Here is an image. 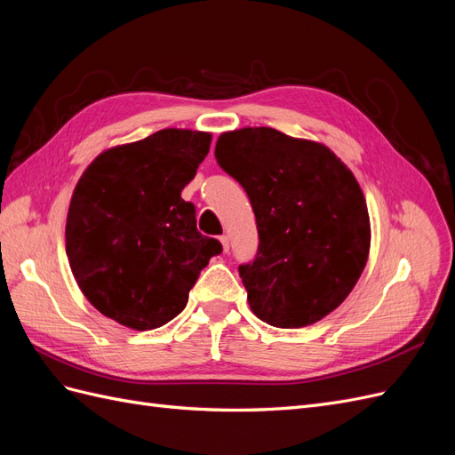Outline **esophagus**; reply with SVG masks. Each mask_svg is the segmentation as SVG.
I'll list each match as a JSON object with an SVG mask.
<instances>
[{"instance_id": "esophagus-1", "label": "esophagus", "mask_w": 455, "mask_h": 455, "mask_svg": "<svg viewBox=\"0 0 455 455\" xmlns=\"http://www.w3.org/2000/svg\"><path fill=\"white\" fill-rule=\"evenodd\" d=\"M220 243H222V246H224V252H229V237L222 235L220 237Z\"/></svg>"}]
</instances>
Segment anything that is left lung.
<instances>
[{
	"label": "left lung",
	"mask_w": 455,
	"mask_h": 455,
	"mask_svg": "<svg viewBox=\"0 0 455 455\" xmlns=\"http://www.w3.org/2000/svg\"><path fill=\"white\" fill-rule=\"evenodd\" d=\"M214 157L256 216V258L239 266L252 313L277 328L321 321L368 259L370 220L355 176L328 148L269 127L224 132Z\"/></svg>",
	"instance_id": "8db88e82"
}]
</instances>
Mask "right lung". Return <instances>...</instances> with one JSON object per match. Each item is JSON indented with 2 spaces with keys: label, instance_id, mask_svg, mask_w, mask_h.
I'll list each match as a JSON object with an SVG mask.
<instances>
[{
  "label": "right lung",
  "instance_id": "right-lung-1",
  "mask_svg": "<svg viewBox=\"0 0 455 455\" xmlns=\"http://www.w3.org/2000/svg\"><path fill=\"white\" fill-rule=\"evenodd\" d=\"M209 148V132L163 129L104 151L79 178L66 254L81 292L109 319L134 330L167 324L222 252L180 196Z\"/></svg>",
  "mask_w": 455,
  "mask_h": 455
}]
</instances>
